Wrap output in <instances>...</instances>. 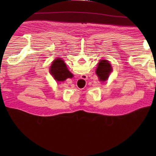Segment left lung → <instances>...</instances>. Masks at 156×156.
Masks as SVG:
<instances>
[{"label": "left lung", "mask_w": 156, "mask_h": 156, "mask_svg": "<svg viewBox=\"0 0 156 156\" xmlns=\"http://www.w3.org/2000/svg\"><path fill=\"white\" fill-rule=\"evenodd\" d=\"M111 66L108 62L105 59L98 63V68L97 69L96 73L98 75L99 80L101 81H105L108 78V75L111 71Z\"/></svg>", "instance_id": "8db88e82"}]
</instances>
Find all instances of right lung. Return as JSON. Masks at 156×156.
<instances>
[{"label":"right lung","instance_id":"obj_1","mask_svg":"<svg viewBox=\"0 0 156 156\" xmlns=\"http://www.w3.org/2000/svg\"><path fill=\"white\" fill-rule=\"evenodd\" d=\"M50 72L57 81H64L68 78H72L73 76L66 67L64 62L59 58L53 62L50 67Z\"/></svg>","mask_w":156,"mask_h":156}]
</instances>
